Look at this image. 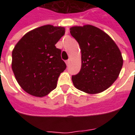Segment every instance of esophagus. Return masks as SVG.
<instances>
[{
    "instance_id": "esophagus-1",
    "label": "esophagus",
    "mask_w": 135,
    "mask_h": 135,
    "mask_svg": "<svg viewBox=\"0 0 135 135\" xmlns=\"http://www.w3.org/2000/svg\"><path fill=\"white\" fill-rule=\"evenodd\" d=\"M66 64L67 66H69V60H66Z\"/></svg>"
}]
</instances>
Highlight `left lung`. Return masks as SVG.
Returning <instances> with one entry per match:
<instances>
[{"label":"left lung","mask_w":135,"mask_h":135,"mask_svg":"<svg viewBox=\"0 0 135 135\" xmlns=\"http://www.w3.org/2000/svg\"><path fill=\"white\" fill-rule=\"evenodd\" d=\"M70 33L82 53L81 69L71 76L74 85L90 94L105 90L116 81L122 68L118 46L105 32L92 25L73 27Z\"/></svg>","instance_id":"left-lung-1"}]
</instances>
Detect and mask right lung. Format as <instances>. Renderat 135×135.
Returning <instances> with one entry per match:
<instances>
[{
  "label": "right lung",
  "mask_w": 135,
  "mask_h": 135,
  "mask_svg": "<svg viewBox=\"0 0 135 135\" xmlns=\"http://www.w3.org/2000/svg\"><path fill=\"white\" fill-rule=\"evenodd\" d=\"M64 34V27L45 25L29 32L14 47L12 70L27 93L43 97L56 89L66 65L55 45Z\"/></svg>",
  "instance_id": "right-lung-1"
}]
</instances>
